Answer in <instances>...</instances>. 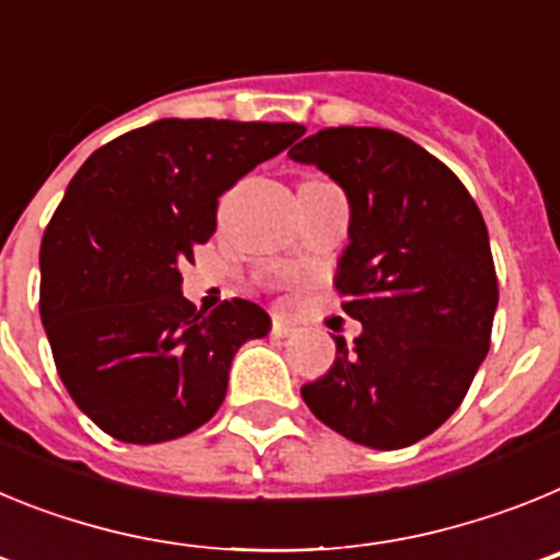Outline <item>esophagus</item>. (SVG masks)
Listing matches in <instances>:
<instances>
[{
  "label": "esophagus",
  "mask_w": 560,
  "mask_h": 560,
  "mask_svg": "<svg viewBox=\"0 0 560 560\" xmlns=\"http://www.w3.org/2000/svg\"><path fill=\"white\" fill-rule=\"evenodd\" d=\"M296 334V325L289 323L285 316H275L271 319V336H277V339H289V336Z\"/></svg>",
  "instance_id": "34e87169"
}]
</instances>
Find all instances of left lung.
<instances>
[{"label":"left lung","mask_w":560,"mask_h":560,"mask_svg":"<svg viewBox=\"0 0 560 560\" xmlns=\"http://www.w3.org/2000/svg\"><path fill=\"white\" fill-rule=\"evenodd\" d=\"M289 156L348 196L334 283L361 323L300 393L359 446H412L452 418L491 348L499 285L482 212L443 162L387 128H325Z\"/></svg>","instance_id":"1"}]
</instances>
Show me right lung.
<instances>
[{"instance_id":"obj_1","label":"right lung","mask_w":560,"mask_h":560,"mask_svg":"<svg viewBox=\"0 0 560 560\" xmlns=\"http://www.w3.org/2000/svg\"><path fill=\"white\" fill-rule=\"evenodd\" d=\"M296 122H148L97 148L42 241V323L63 387L122 443H165L219 412L232 359L271 319L249 300L212 314L182 264L215 232L219 196L303 137Z\"/></svg>"}]
</instances>
